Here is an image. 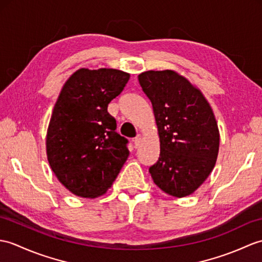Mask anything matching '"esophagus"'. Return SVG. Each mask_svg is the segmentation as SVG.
Returning a JSON list of instances; mask_svg holds the SVG:
<instances>
[{
	"mask_svg": "<svg viewBox=\"0 0 262 262\" xmlns=\"http://www.w3.org/2000/svg\"><path fill=\"white\" fill-rule=\"evenodd\" d=\"M133 142H134V147L137 148L142 142V135H137L135 138H134Z\"/></svg>",
	"mask_w": 262,
	"mask_h": 262,
	"instance_id": "34e87169",
	"label": "esophagus"
}]
</instances>
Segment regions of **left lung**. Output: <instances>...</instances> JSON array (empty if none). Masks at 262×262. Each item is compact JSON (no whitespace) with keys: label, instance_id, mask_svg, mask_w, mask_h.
I'll use <instances>...</instances> for the list:
<instances>
[{"label":"left lung","instance_id":"1","mask_svg":"<svg viewBox=\"0 0 262 262\" xmlns=\"http://www.w3.org/2000/svg\"><path fill=\"white\" fill-rule=\"evenodd\" d=\"M138 81L153 106L160 137L151 179L168 195H191L208 179L219 154L213 111L201 90L174 70L145 71Z\"/></svg>","mask_w":262,"mask_h":262}]
</instances>
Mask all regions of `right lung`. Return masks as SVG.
Here are the masks:
<instances>
[{
    "mask_svg": "<svg viewBox=\"0 0 262 262\" xmlns=\"http://www.w3.org/2000/svg\"><path fill=\"white\" fill-rule=\"evenodd\" d=\"M129 77L117 69L81 68L60 91L47 132V157L60 183L77 196L105 194L129 155L128 141L115 132L116 120L107 112Z\"/></svg>",
    "mask_w": 262,
    "mask_h": 262,
    "instance_id": "add662e5",
    "label": "right lung"
}]
</instances>
